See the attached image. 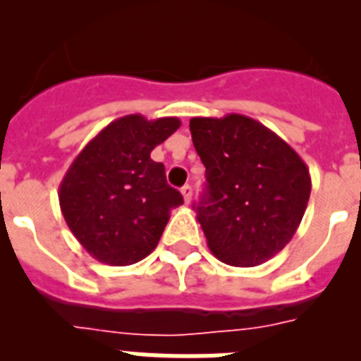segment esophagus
<instances>
[{
  "label": "esophagus",
  "instance_id": "obj_1",
  "mask_svg": "<svg viewBox=\"0 0 361 361\" xmlns=\"http://www.w3.org/2000/svg\"><path fill=\"white\" fill-rule=\"evenodd\" d=\"M180 193H183V197H184V202L190 204L191 202V195H193V190H191L190 184H186V186L180 188Z\"/></svg>",
  "mask_w": 361,
  "mask_h": 361
}]
</instances>
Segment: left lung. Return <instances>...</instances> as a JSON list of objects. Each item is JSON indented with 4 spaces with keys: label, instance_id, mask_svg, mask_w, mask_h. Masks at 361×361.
Returning <instances> with one entry per match:
<instances>
[{
    "label": "left lung",
    "instance_id": "obj_1",
    "mask_svg": "<svg viewBox=\"0 0 361 361\" xmlns=\"http://www.w3.org/2000/svg\"><path fill=\"white\" fill-rule=\"evenodd\" d=\"M190 130L206 166L208 184L195 212L208 247L229 266L264 264L302 222L309 168L275 132L240 114L193 117Z\"/></svg>",
    "mask_w": 361,
    "mask_h": 361
}]
</instances>
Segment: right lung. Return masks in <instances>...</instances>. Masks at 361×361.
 I'll use <instances>...</instances> for the list:
<instances>
[{
    "instance_id": "right-lung-1",
    "label": "right lung",
    "mask_w": 361,
    "mask_h": 361,
    "mask_svg": "<svg viewBox=\"0 0 361 361\" xmlns=\"http://www.w3.org/2000/svg\"><path fill=\"white\" fill-rule=\"evenodd\" d=\"M180 126L177 117L141 114L111 121L81 149L59 184L73 237L95 260L130 266L159 244L170 212L184 202L149 153Z\"/></svg>"
}]
</instances>
